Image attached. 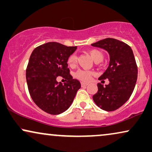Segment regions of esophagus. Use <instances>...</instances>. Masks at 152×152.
I'll return each instance as SVG.
<instances>
[{"label": "esophagus", "instance_id": "34e87169", "mask_svg": "<svg viewBox=\"0 0 152 152\" xmlns=\"http://www.w3.org/2000/svg\"><path fill=\"white\" fill-rule=\"evenodd\" d=\"M88 85V83H84V82H82L81 83V86L82 87H85V86H87Z\"/></svg>", "mask_w": 152, "mask_h": 152}]
</instances>
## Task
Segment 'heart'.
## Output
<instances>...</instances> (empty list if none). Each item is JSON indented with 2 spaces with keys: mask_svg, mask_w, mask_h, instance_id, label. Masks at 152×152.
Instances as JSON below:
<instances>
[{
  "mask_svg": "<svg viewBox=\"0 0 152 152\" xmlns=\"http://www.w3.org/2000/svg\"><path fill=\"white\" fill-rule=\"evenodd\" d=\"M88 53L92 57V58L96 63H99L102 61L104 58V55L101 51L98 50L93 49L90 50ZM77 56L76 54H72L69 57L68 59H67V63H68L69 66L70 67H75L77 64ZM93 75V73L92 72H89V71H85V70H78L76 72V77L80 80L83 81H89L91 79L92 76Z\"/></svg>",
  "mask_w": 152,
  "mask_h": 152,
  "instance_id": "b5f03b06",
  "label": "heart"
}]
</instances>
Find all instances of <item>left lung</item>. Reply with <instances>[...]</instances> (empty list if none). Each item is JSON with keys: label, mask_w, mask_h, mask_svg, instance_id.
<instances>
[{"label": "left lung", "mask_w": 152, "mask_h": 152, "mask_svg": "<svg viewBox=\"0 0 152 152\" xmlns=\"http://www.w3.org/2000/svg\"><path fill=\"white\" fill-rule=\"evenodd\" d=\"M92 45L106 50L110 57L108 68L99 78L102 82L109 79V83L105 86L97 84L93 100L103 110H116L129 99L137 81V66L133 52L128 44L111 38Z\"/></svg>", "instance_id": "obj_1"}]
</instances>
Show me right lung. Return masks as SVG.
Here are the masks:
<instances>
[{"label": "right lung", "instance_id": "right-lung-1", "mask_svg": "<svg viewBox=\"0 0 152 152\" xmlns=\"http://www.w3.org/2000/svg\"><path fill=\"white\" fill-rule=\"evenodd\" d=\"M76 48L49 42L38 46L31 55L26 70L28 92L34 103L46 113L57 115L68 109L80 88V81L73 78L67 64ZM58 76L67 82H57Z\"/></svg>", "mask_w": 152, "mask_h": 152}]
</instances>
